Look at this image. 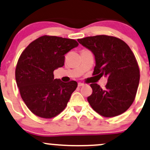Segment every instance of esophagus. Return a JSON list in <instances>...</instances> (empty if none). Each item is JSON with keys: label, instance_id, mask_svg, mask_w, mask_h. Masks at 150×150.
<instances>
[{"label": "esophagus", "instance_id": "34e87169", "mask_svg": "<svg viewBox=\"0 0 150 150\" xmlns=\"http://www.w3.org/2000/svg\"><path fill=\"white\" fill-rule=\"evenodd\" d=\"M84 85V83H78V86L79 87H81V86H83Z\"/></svg>", "mask_w": 150, "mask_h": 150}]
</instances>
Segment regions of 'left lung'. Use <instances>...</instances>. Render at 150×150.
<instances>
[{"mask_svg": "<svg viewBox=\"0 0 150 150\" xmlns=\"http://www.w3.org/2000/svg\"><path fill=\"white\" fill-rule=\"evenodd\" d=\"M95 56L93 75L108 77L105 88L91 83L93 92L87 98L92 108L100 115L111 117L123 113L135 98L139 69L129 47L115 37L96 35L78 39Z\"/></svg>", "mask_w": 150, "mask_h": 150, "instance_id": "8db88e82", "label": "left lung"}]
</instances>
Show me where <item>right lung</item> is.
I'll return each mask as SVG.
<instances>
[{
    "label": "right lung",
    "mask_w": 150,
    "mask_h": 150,
    "mask_svg": "<svg viewBox=\"0 0 150 150\" xmlns=\"http://www.w3.org/2000/svg\"><path fill=\"white\" fill-rule=\"evenodd\" d=\"M79 43L74 40L44 35L32 42L21 54L16 80L25 105L35 115L52 118L66 108L77 82L54 79V71L64 64V55Z\"/></svg>",
    "instance_id": "add662e5"
}]
</instances>
